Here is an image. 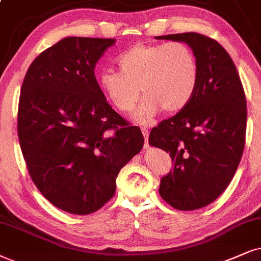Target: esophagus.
I'll list each match as a JSON object with an SVG mask.
<instances>
[{"mask_svg":"<svg viewBox=\"0 0 261 261\" xmlns=\"http://www.w3.org/2000/svg\"><path fill=\"white\" fill-rule=\"evenodd\" d=\"M141 131H142V135H143V137H144V148H147L148 147V136H149V130H148L147 126H142Z\"/></svg>","mask_w":261,"mask_h":261,"instance_id":"34e87169","label":"esophagus"}]
</instances>
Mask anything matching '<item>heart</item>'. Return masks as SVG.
I'll use <instances>...</instances> for the list:
<instances>
[{
  "instance_id": "1",
  "label": "heart",
  "mask_w": 261,
  "mask_h": 261,
  "mask_svg": "<svg viewBox=\"0 0 261 261\" xmlns=\"http://www.w3.org/2000/svg\"><path fill=\"white\" fill-rule=\"evenodd\" d=\"M119 71L105 70L98 85L119 112L128 113L144 95L134 114L138 124H149L165 111H182L195 96L199 64L189 45L182 42L135 44L118 58Z\"/></svg>"
}]
</instances>
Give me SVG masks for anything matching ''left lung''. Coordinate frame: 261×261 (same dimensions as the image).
<instances>
[{"mask_svg":"<svg viewBox=\"0 0 261 261\" xmlns=\"http://www.w3.org/2000/svg\"><path fill=\"white\" fill-rule=\"evenodd\" d=\"M156 38L186 42L200 73L190 103L150 131L149 143L172 159L159 194L176 210L202 208L226 189L241 161L247 126L245 90L232 59L216 39L197 32Z\"/></svg>","mask_w":261,"mask_h":261,"instance_id":"left-lung-1","label":"left lung"}]
</instances>
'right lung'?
<instances>
[{
	"label": "right lung",
	"mask_w": 261,
	"mask_h": 261,
	"mask_svg": "<svg viewBox=\"0 0 261 261\" xmlns=\"http://www.w3.org/2000/svg\"><path fill=\"white\" fill-rule=\"evenodd\" d=\"M112 38L66 37L30 65L18 107V136L30 177L55 207L90 214L115 193L119 171L143 135L112 110L95 65Z\"/></svg>",
	"instance_id": "obj_1"
}]
</instances>
